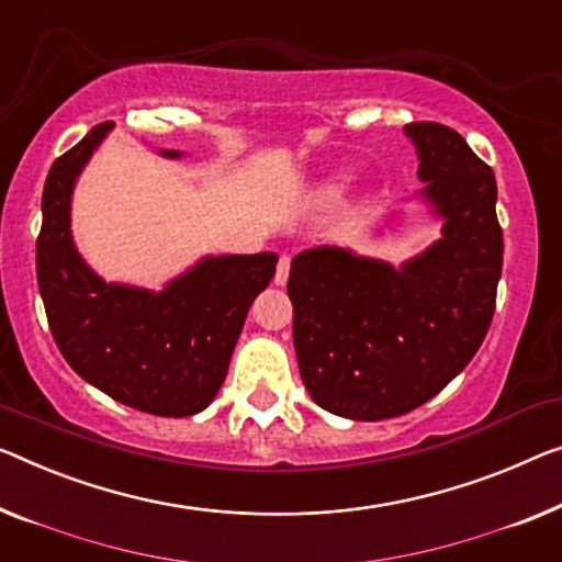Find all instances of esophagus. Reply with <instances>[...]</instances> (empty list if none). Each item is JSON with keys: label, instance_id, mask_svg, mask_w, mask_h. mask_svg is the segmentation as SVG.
I'll use <instances>...</instances> for the list:
<instances>
[{"label": "esophagus", "instance_id": "34e87169", "mask_svg": "<svg viewBox=\"0 0 562 562\" xmlns=\"http://www.w3.org/2000/svg\"><path fill=\"white\" fill-rule=\"evenodd\" d=\"M288 278H290V257L282 255L278 262V272H274V284H280L282 288V284L288 282Z\"/></svg>", "mask_w": 562, "mask_h": 562}]
</instances>
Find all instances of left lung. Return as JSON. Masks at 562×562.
Wrapping results in <instances>:
<instances>
[{"instance_id": "8db88e82", "label": "left lung", "mask_w": 562, "mask_h": 562, "mask_svg": "<svg viewBox=\"0 0 562 562\" xmlns=\"http://www.w3.org/2000/svg\"><path fill=\"white\" fill-rule=\"evenodd\" d=\"M418 199L441 237L401 267L342 247L290 265L300 375L325 412L381 422L414 412L464 371L495 315L502 229L495 173L454 128L408 123Z\"/></svg>"}]
</instances>
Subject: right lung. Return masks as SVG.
Instances as JSON below:
<instances>
[{
	"mask_svg": "<svg viewBox=\"0 0 562 562\" xmlns=\"http://www.w3.org/2000/svg\"><path fill=\"white\" fill-rule=\"evenodd\" d=\"M111 125H95L57 158L42 191L37 284L49 330L90 386L154 416H194L227 379L249 305L270 284L278 255H209L158 292L105 282L75 247L70 209L78 176Z\"/></svg>",
	"mask_w": 562,
	"mask_h": 562,
	"instance_id": "obj_1",
	"label": "right lung"
}]
</instances>
